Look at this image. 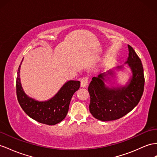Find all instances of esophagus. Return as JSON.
Masks as SVG:
<instances>
[{
  "mask_svg": "<svg viewBox=\"0 0 157 157\" xmlns=\"http://www.w3.org/2000/svg\"><path fill=\"white\" fill-rule=\"evenodd\" d=\"M87 83H88V78L87 77H83L81 79V87H86L87 86Z\"/></svg>",
  "mask_w": 157,
  "mask_h": 157,
  "instance_id": "obj_1",
  "label": "esophagus"
}]
</instances>
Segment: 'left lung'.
I'll list each match as a JSON object with an SVG mask.
<instances>
[{"instance_id":"left-lung-1","label":"left lung","mask_w":157,"mask_h":157,"mask_svg":"<svg viewBox=\"0 0 157 157\" xmlns=\"http://www.w3.org/2000/svg\"><path fill=\"white\" fill-rule=\"evenodd\" d=\"M128 57L125 63L130 67L132 75L126 86H106L104 83L105 77L113 75V71H108L107 74L94 77L88 87L90 111L97 119L109 121L121 118L134 109L142 97L144 86L143 64L133 48L128 45Z\"/></svg>"}]
</instances>
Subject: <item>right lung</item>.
Listing matches in <instances>:
<instances>
[{"mask_svg":"<svg viewBox=\"0 0 157 157\" xmlns=\"http://www.w3.org/2000/svg\"><path fill=\"white\" fill-rule=\"evenodd\" d=\"M21 65L17 72L16 87L17 99L22 109L30 117L39 123L54 125L61 122L66 117L71 99L75 92L79 90L80 82L68 81L54 97L48 101H38L29 97L23 91L20 79Z\"/></svg>","mask_w":157,"mask_h":157,"instance_id":"obj_1","label":"right lung"}]
</instances>
